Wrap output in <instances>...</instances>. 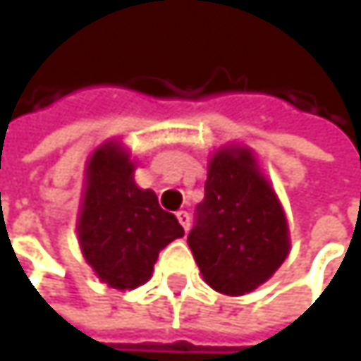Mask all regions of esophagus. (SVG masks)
Returning a JSON list of instances; mask_svg holds the SVG:
<instances>
[{
    "mask_svg": "<svg viewBox=\"0 0 361 361\" xmlns=\"http://www.w3.org/2000/svg\"><path fill=\"white\" fill-rule=\"evenodd\" d=\"M178 221L181 224V228L188 232L190 230V213L188 211H178Z\"/></svg>",
    "mask_w": 361,
    "mask_h": 361,
    "instance_id": "34e87169",
    "label": "esophagus"
}]
</instances>
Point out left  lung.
<instances>
[{"label": "left lung", "mask_w": 361, "mask_h": 361, "mask_svg": "<svg viewBox=\"0 0 361 361\" xmlns=\"http://www.w3.org/2000/svg\"><path fill=\"white\" fill-rule=\"evenodd\" d=\"M188 245L204 282L230 297L255 290L286 259L290 240L282 204L249 148L213 154Z\"/></svg>", "instance_id": "1"}]
</instances>
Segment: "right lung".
Masks as SVG:
<instances>
[{"label":"right lung","instance_id":"right-lung-1","mask_svg":"<svg viewBox=\"0 0 361 361\" xmlns=\"http://www.w3.org/2000/svg\"><path fill=\"white\" fill-rule=\"evenodd\" d=\"M133 169L121 144L100 146L87 161L77 221L85 261L102 282L118 290L144 284L159 252L183 236L180 221L161 209L157 194L135 185Z\"/></svg>","mask_w":361,"mask_h":361}]
</instances>
